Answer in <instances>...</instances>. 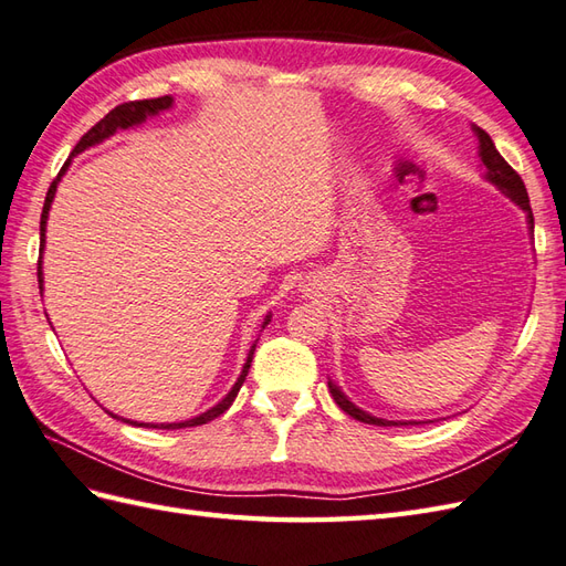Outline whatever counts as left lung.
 <instances>
[{
	"label": "left lung",
	"mask_w": 566,
	"mask_h": 566,
	"mask_svg": "<svg viewBox=\"0 0 566 566\" xmlns=\"http://www.w3.org/2000/svg\"><path fill=\"white\" fill-rule=\"evenodd\" d=\"M475 129V135L480 139V159H482V166H484V178H488L490 182H494V186L502 190L504 195H509L511 200H514L525 214H528V223H531V231H533V212H531V200H528V190H525L521 176L516 174L514 168H511L504 156L496 151L492 137L484 133V129L480 127H472ZM327 388H331L335 402L339 405V410H345L349 417L359 419V422L364 424H376V427H396V424H422V422H390V419H380V417H374L369 412L359 410L357 405L349 402L347 396L343 390H339L333 380H327Z\"/></svg>",
	"instance_id": "left-lung-1"
}]
</instances>
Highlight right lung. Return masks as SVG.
Returning a JSON list of instances; mask_svg holds the SVG:
<instances>
[{
	"label": "right lung",
	"mask_w": 566,
	"mask_h": 566,
	"mask_svg": "<svg viewBox=\"0 0 566 566\" xmlns=\"http://www.w3.org/2000/svg\"><path fill=\"white\" fill-rule=\"evenodd\" d=\"M170 105H174V98L170 96H161V98H147V101H129V103H123V105H117V108H113L108 115L103 117V120H98L94 127L88 129V133L78 139V144L76 147L72 149V156H76V154H82L84 149H88V147H94V144H101L103 139H108L111 135H115L117 129H127V127H135V125H139V123H144L147 120L149 115H156V113H161V111H168ZM72 156L67 161H64V166H62V170L57 174V178L50 182V188H48V195H45V205H43V214H41V255H43V248H45V223H48V212H50V205H52V197H55V190H57V182H60V178L64 176V170L70 168V164H72ZM43 258H38V286L43 289ZM270 323V315H265V323H262V327H265ZM253 352H255V345L251 347V352H248V359H245V364H243V371H241V376H239V380H235L233 384V388L229 390V396L223 398L219 405H214L212 410H207V412H202L200 417H192V419H188V422H174V424H137V422H129V419H123V422H127V424H137V427H159V429H182V427H200V424H207V422H212L214 417H219V415H223L231 407V402L235 400V396H239V390H241V386H243V380H245V376H248V369H251V361H253ZM108 415H113V412H108ZM115 417V415H113ZM120 419V417H117Z\"/></svg>",
	"instance_id": "1"
}]
</instances>
